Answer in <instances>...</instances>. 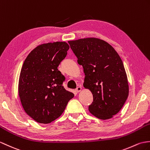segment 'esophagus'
Wrapping results in <instances>:
<instances>
[{
  "label": "esophagus",
  "mask_w": 150,
  "mask_h": 150,
  "mask_svg": "<svg viewBox=\"0 0 150 150\" xmlns=\"http://www.w3.org/2000/svg\"><path fill=\"white\" fill-rule=\"evenodd\" d=\"M82 90V87H81V86H78L77 88H76V89H75V91L77 92V93H79V92H80Z\"/></svg>",
  "instance_id": "obj_1"
}]
</instances>
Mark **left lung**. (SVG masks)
Listing matches in <instances>:
<instances>
[{"mask_svg": "<svg viewBox=\"0 0 150 150\" xmlns=\"http://www.w3.org/2000/svg\"><path fill=\"white\" fill-rule=\"evenodd\" d=\"M68 43L83 68V87L93 94L89 112L101 120L112 117L123 107L129 91L120 55L110 45L98 38H83Z\"/></svg>", "mask_w": 150, "mask_h": 150, "instance_id": "obj_1", "label": "left lung"}]
</instances>
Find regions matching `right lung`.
<instances>
[{"label": "right lung", "mask_w": 150, "mask_h": 150, "mask_svg": "<svg viewBox=\"0 0 150 150\" xmlns=\"http://www.w3.org/2000/svg\"><path fill=\"white\" fill-rule=\"evenodd\" d=\"M69 47L66 42L39 45L30 52L20 71L18 94L25 112L40 123L61 116L74 94L66 90L65 77L58 70Z\"/></svg>", "instance_id": "right-lung-1"}]
</instances>
